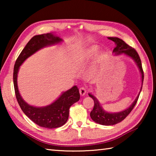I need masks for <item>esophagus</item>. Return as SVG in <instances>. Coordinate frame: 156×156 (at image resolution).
Returning <instances> with one entry per match:
<instances>
[{"instance_id": "34e87169", "label": "esophagus", "mask_w": 156, "mask_h": 156, "mask_svg": "<svg viewBox=\"0 0 156 156\" xmlns=\"http://www.w3.org/2000/svg\"><path fill=\"white\" fill-rule=\"evenodd\" d=\"M79 92H80V94L81 96H84V95L86 94L87 89L85 87H80V89H79Z\"/></svg>"}]
</instances>
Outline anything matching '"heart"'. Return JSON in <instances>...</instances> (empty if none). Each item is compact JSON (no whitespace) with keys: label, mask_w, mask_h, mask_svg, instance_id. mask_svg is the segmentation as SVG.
<instances>
[{"label":"heart","mask_w":156,"mask_h":156,"mask_svg":"<svg viewBox=\"0 0 156 156\" xmlns=\"http://www.w3.org/2000/svg\"><path fill=\"white\" fill-rule=\"evenodd\" d=\"M98 50V47L97 45H91L87 49L80 51L76 57V62L80 65L85 64L96 55ZM102 57H103V54L100 53L97 58V62H99Z\"/></svg>","instance_id":"obj_1"}]
</instances>
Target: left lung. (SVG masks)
I'll return each instance as SVG.
<instances>
[{
	"mask_svg": "<svg viewBox=\"0 0 156 156\" xmlns=\"http://www.w3.org/2000/svg\"><path fill=\"white\" fill-rule=\"evenodd\" d=\"M108 38H109V40L113 41L115 43L116 46L115 48L113 49V53H115V54H124L126 55L127 56L131 58L132 59H133L134 61L136 63V65H138L140 72L141 73L142 84L143 83L144 72L142 67L141 60L140 58L139 55L136 51V49L128 45L125 41H123L122 39L120 38H116V37H109ZM142 87L140 91V93ZM140 93L138 94V96H137L136 100H134V102L132 103V105L128 108V109L118 113H109L105 112V111L102 109V107L99 103V101L97 100L96 98L93 96V95H91V94H89V96H90L94 101V109L90 113V116L91 119L93 120L94 122H96V123H98L100 125H115V124L120 122L121 121H122L126 116L131 113L132 109H133V107H135L136 104L137 103V101H138V100Z\"/></svg>",
	"mask_w": 156,
	"mask_h": 156,
	"instance_id": "1",
	"label": "left lung"
}]
</instances>
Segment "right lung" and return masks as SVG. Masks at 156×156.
Masks as SVG:
<instances>
[{"label":"right lung","instance_id":"obj_1","mask_svg":"<svg viewBox=\"0 0 156 156\" xmlns=\"http://www.w3.org/2000/svg\"><path fill=\"white\" fill-rule=\"evenodd\" d=\"M62 41L61 38L53 33L34 36L21 51L14 65L13 79L15 94L18 104L23 113L31 120L44 128H58L65 125L68 120L70 107L80 100L78 89L76 86H73L72 88L63 92L56 101L47 106L43 107L31 106L20 95L17 85L18 72L20 66L34 53L43 47L59 43Z\"/></svg>","mask_w":156,"mask_h":156}]
</instances>
